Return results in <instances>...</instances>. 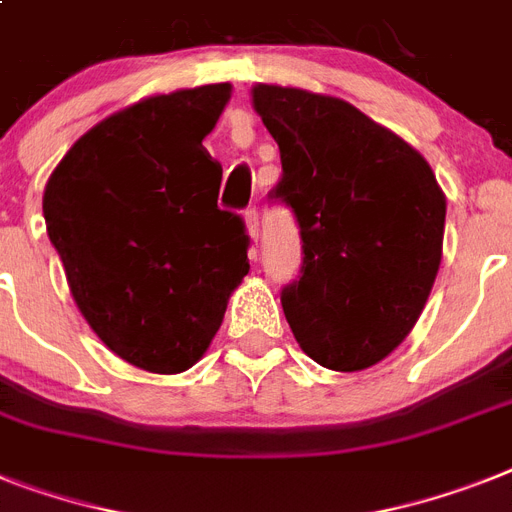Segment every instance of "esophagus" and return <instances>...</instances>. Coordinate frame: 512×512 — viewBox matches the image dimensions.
<instances>
[{"instance_id": "esophagus-1", "label": "esophagus", "mask_w": 512, "mask_h": 512, "mask_svg": "<svg viewBox=\"0 0 512 512\" xmlns=\"http://www.w3.org/2000/svg\"><path fill=\"white\" fill-rule=\"evenodd\" d=\"M246 227H248V235H251V240H259L261 227H259V211H256V206L246 209Z\"/></svg>"}]
</instances>
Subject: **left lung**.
I'll return each mask as SVG.
<instances>
[{
    "mask_svg": "<svg viewBox=\"0 0 512 512\" xmlns=\"http://www.w3.org/2000/svg\"><path fill=\"white\" fill-rule=\"evenodd\" d=\"M253 107L280 146L269 198L301 230V272L280 293L287 324L324 369H369L432 293L445 193L424 156L348 101L259 83Z\"/></svg>",
    "mask_w": 512,
    "mask_h": 512,
    "instance_id": "1",
    "label": "left lung"
}]
</instances>
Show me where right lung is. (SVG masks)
Returning <instances> with one entry per match:
<instances>
[{"label": "right lung", "instance_id": "add662e5", "mask_svg": "<svg viewBox=\"0 0 512 512\" xmlns=\"http://www.w3.org/2000/svg\"><path fill=\"white\" fill-rule=\"evenodd\" d=\"M227 99L214 83L138 101L78 138L44 190L80 314L154 374L204 356L251 269L246 222L217 206L222 164L201 146Z\"/></svg>", "mask_w": 512, "mask_h": 512}]
</instances>
